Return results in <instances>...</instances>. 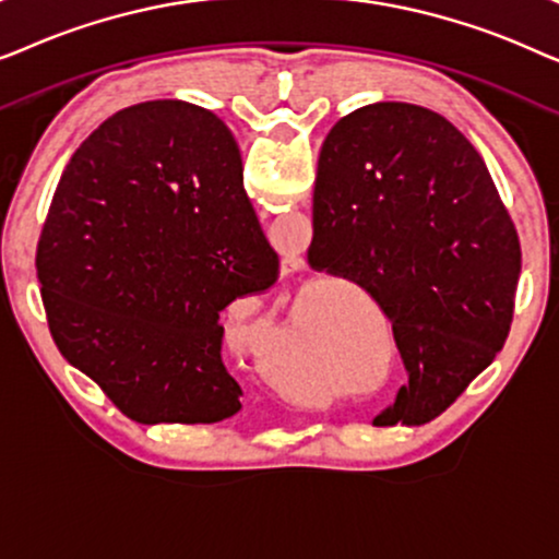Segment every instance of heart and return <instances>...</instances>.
<instances>
[{
	"label": "heart",
	"instance_id": "1",
	"mask_svg": "<svg viewBox=\"0 0 559 559\" xmlns=\"http://www.w3.org/2000/svg\"><path fill=\"white\" fill-rule=\"evenodd\" d=\"M308 316L297 312L282 331L270 338L259 350V369L274 386L289 394H310L312 386L305 379L302 335Z\"/></svg>",
	"mask_w": 559,
	"mask_h": 559
}]
</instances>
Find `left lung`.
Returning <instances> with one entry per match:
<instances>
[{
	"label": "left lung",
	"instance_id": "8db88e82",
	"mask_svg": "<svg viewBox=\"0 0 559 559\" xmlns=\"http://www.w3.org/2000/svg\"><path fill=\"white\" fill-rule=\"evenodd\" d=\"M310 249L312 266L356 277L392 320L407 381L373 425L430 423L503 348L519 236L484 159L440 114L377 102L335 121Z\"/></svg>",
	"mask_w": 559,
	"mask_h": 559
}]
</instances>
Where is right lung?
Segmentation results:
<instances>
[{
	"label": "right lung",
	"instance_id": "obj_1",
	"mask_svg": "<svg viewBox=\"0 0 559 559\" xmlns=\"http://www.w3.org/2000/svg\"><path fill=\"white\" fill-rule=\"evenodd\" d=\"M35 264L60 354L129 419L211 425L241 409L218 316L272 287L280 259L216 114L159 98L106 119L63 170Z\"/></svg>",
	"mask_w": 559,
	"mask_h": 559
}]
</instances>
